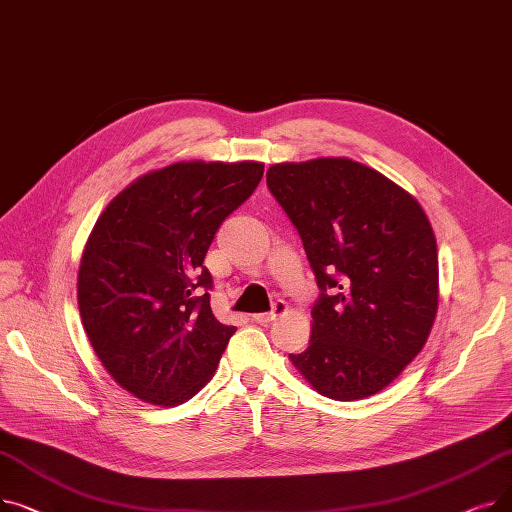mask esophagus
<instances>
[{"label": "esophagus", "instance_id": "34e87169", "mask_svg": "<svg viewBox=\"0 0 512 512\" xmlns=\"http://www.w3.org/2000/svg\"><path fill=\"white\" fill-rule=\"evenodd\" d=\"M288 311V305L284 301H276L274 303V309L270 313H255L253 319L257 321V324H272V321L280 315H284Z\"/></svg>", "mask_w": 512, "mask_h": 512}]
</instances>
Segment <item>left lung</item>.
I'll list each match as a JSON object with an SVG mask.
<instances>
[{
  "instance_id": "left-lung-1",
  "label": "left lung",
  "mask_w": 512,
  "mask_h": 512,
  "mask_svg": "<svg viewBox=\"0 0 512 512\" xmlns=\"http://www.w3.org/2000/svg\"><path fill=\"white\" fill-rule=\"evenodd\" d=\"M267 186L299 230L321 290L292 365L321 396L359 400L392 384L438 313V245L405 188L348 157L274 164Z\"/></svg>"
}]
</instances>
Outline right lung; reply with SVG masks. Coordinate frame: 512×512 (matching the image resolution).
<instances>
[{
    "instance_id": "right-lung-1",
    "label": "right lung",
    "mask_w": 512,
    "mask_h": 512,
    "mask_svg": "<svg viewBox=\"0 0 512 512\" xmlns=\"http://www.w3.org/2000/svg\"><path fill=\"white\" fill-rule=\"evenodd\" d=\"M263 176L259 161H178L130 182L95 222L78 267V309L107 373L149 405L193 398L234 326L211 313V240Z\"/></svg>"
}]
</instances>
